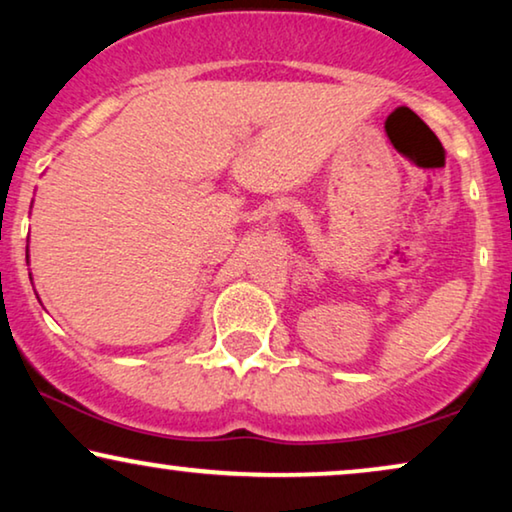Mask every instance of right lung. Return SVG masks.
Returning a JSON list of instances; mask_svg holds the SVG:
<instances>
[{"mask_svg":"<svg viewBox=\"0 0 512 512\" xmlns=\"http://www.w3.org/2000/svg\"><path fill=\"white\" fill-rule=\"evenodd\" d=\"M27 251H30V249H27ZM25 256H27V261H30V254H25ZM30 279H32V277H30Z\"/></svg>","mask_w":512,"mask_h":512,"instance_id":"right-lung-1","label":"right lung"}]
</instances>
